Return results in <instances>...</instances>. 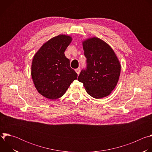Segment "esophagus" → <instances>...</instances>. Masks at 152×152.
Masks as SVG:
<instances>
[{
	"instance_id": "esophagus-1",
	"label": "esophagus",
	"mask_w": 152,
	"mask_h": 152,
	"mask_svg": "<svg viewBox=\"0 0 152 152\" xmlns=\"http://www.w3.org/2000/svg\"><path fill=\"white\" fill-rule=\"evenodd\" d=\"M75 71H76V72L77 73V75H79V73H80V68L76 69L75 70Z\"/></svg>"
}]
</instances>
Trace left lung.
<instances>
[{"mask_svg":"<svg viewBox=\"0 0 152 152\" xmlns=\"http://www.w3.org/2000/svg\"><path fill=\"white\" fill-rule=\"evenodd\" d=\"M86 67L77 80L83 83L87 93L95 99L110 95L120 75V63L113 49L97 37L83 41Z\"/></svg>","mask_w":152,"mask_h":152,"instance_id":"obj_1","label":"left lung"}]
</instances>
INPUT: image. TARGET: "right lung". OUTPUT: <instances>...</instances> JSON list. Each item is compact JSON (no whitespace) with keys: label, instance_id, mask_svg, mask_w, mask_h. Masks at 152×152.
Returning a JSON list of instances; mask_svg holds the SVG:
<instances>
[{"label":"right lung","instance_id":"add662e5","mask_svg":"<svg viewBox=\"0 0 152 152\" xmlns=\"http://www.w3.org/2000/svg\"><path fill=\"white\" fill-rule=\"evenodd\" d=\"M72 37L66 35L55 37L43 45L34 55L31 76L39 94L55 100L62 97L77 79V74L70 67V60L64 52Z\"/></svg>","mask_w":152,"mask_h":152}]
</instances>
